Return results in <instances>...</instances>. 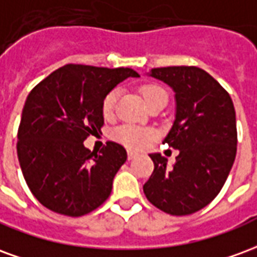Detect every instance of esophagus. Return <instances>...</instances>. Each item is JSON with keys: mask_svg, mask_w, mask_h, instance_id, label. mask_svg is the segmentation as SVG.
Wrapping results in <instances>:
<instances>
[{"mask_svg": "<svg viewBox=\"0 0 257 257\" xmlns=\"http://www.w3.org/2000/svg\"><path fill=\"white\" fill-rule=\"evenodd\" d=\"M134 158H136V154H135V153H132V151H129V153H128V160H134Z\"/></svg>", "mask_w": 257, "mask_h": 257, "instance_id": "1", "label": "esophagus"}]
</instances>
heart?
<instances>
[{"mask_svg": "<svg viewBox=\"0 0 257 257\" xmlns=\"http://www.w3.org/2000/svg\"><path fill=\"white\" fill-rule=\"evenodd\" d=\"M140 93L143 96V99L147 103V106L151 101H154L161 96H167V92L162 89L161 86L156 84H145L140 86ZM118 92L115 89L110 90L104 99L101 101V112L104 117H111L114 112V107H115V101H117ZM154 131L149 128H140L132 123H125L118 126L114 132H112V138L117 140L118 143H121L125 147H128L131 150H143L145 147L150 145L153 139H154Z\"/></svg>", "mask_w": 257, "mask_h": 257, "instance_id": "heart-1", "label": "heart"}]
</instances>
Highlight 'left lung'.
Instances as JSON below:
<instances>
[{"label":"left lung","mask_w":257,"mask_h":257,"mask_svg":"<svg viewBox=\"0 0 257 257\" xmlns=\"http://www.w3.org/2000/svg\"><path fill=\"white\" fill-rule=\"evenodd\" d=\"M175 92L176 118L164 139L179 150L173 167L150 154L154 171L143 186L146 197L169 215H191L212 202L224 186L237 154L235 110L227 90L194 66L153 68Z\"/></svg>","instance_id":"left-lung-1"}]
</instances>
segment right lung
<instances>
[{
  "mask_svg": "<svg viewBox=\"0 0 257 257\" xmlns=\"http://www.w3.org/2000/svg\"><path fill=\"white\" fill-rule=\"evenodd\" d=\"M132 68L66 64L31 90L18 131V158L29 189L45 208L78 217L99 208L111 194L112 179L126 150L107 142L99 153L84 140L104 123L101 101Z\"/></svg>",
  "mask_w": 257,
  "mask_h": 257,
  "instance_id": "obj_1",
  "label": "right lung"
}]
</instances>
